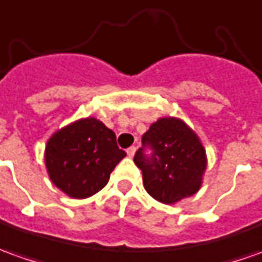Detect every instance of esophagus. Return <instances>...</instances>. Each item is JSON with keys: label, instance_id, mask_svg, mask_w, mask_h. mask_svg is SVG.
<instances>
[{"label": "esophagus", "instance_id": "1", "mask_svg": "<svg viewBox=\"0 0 262 262\" xmlns=\"http://www.w3.org/2000/svg\"><path fill=\"white\" fill-rule=\"evenodd\" d=\"M127 154H128V157H134L135 147H129V148L127 149Z\"/></svg>", "mask_w": 262, "mask_h": 262}]
</instances>
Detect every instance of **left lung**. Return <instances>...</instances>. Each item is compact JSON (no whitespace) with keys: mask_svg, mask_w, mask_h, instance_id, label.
Here are the masks:
<instances>
[{"mask_svg":"<svg viewBox=\"0 0 262 262\" xmlns=\"http://www.w3.org/2000/svg\"><path fill=\"white\" fill-rule=\"evenodd\" d=\"M134 155L149 195L174 204L200 189L207 165L205 149L181 120L160 118L142 135Z\"/></svg>","mask_w":262,"mask_h":262,"instance_id":"1","label":"left lung"}]
</instances>
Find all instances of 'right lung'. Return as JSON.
<instances>
[{
    "instance_id": "add662e5",
    "label": "right lung",
    "mask_w": 262,
    "mask_h": 262,
    "mask_svg": "<svg viewBox=\"0 0 262 262\" xmlns=\"http://www.w3.org/2000/svg\"><path fill=\"white\" fill-rule=\"evenodd\" d=\"M125 155L117 145L114 131L95 118H84L50 138L45 165L52 183L67 195L86 198L107 185Z\"/></svg>"
}]
</instances>
